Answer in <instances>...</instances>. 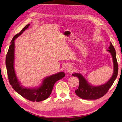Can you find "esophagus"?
I'll list each match as a JSON object with an SVG mask.
<instances>
[{"mask_svg":"<svg viewBox=\"0 0 122 122\" xmlns=\"http://www.w3.org/2000/svg\"><path fill=\"white\" fill-rule=\"evenodd\" d=\"M64 69L66 71H70L71 70V66L70 64H66L65 67H64Z\"/></svg>","mask_w":122,"mask_h":122,"instance_id":"obj_1","label":"esophagus"}]
</instances>
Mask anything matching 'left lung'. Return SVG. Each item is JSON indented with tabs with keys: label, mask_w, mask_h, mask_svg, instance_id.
<instances>
[{
	"label": "left lung",
	"mask_w": 122,
	"mask_h": 122,
	"mask_svg": "<svg viewBox=\"0 0 122 122\" xmlns=\"http://www.w3.org/2000/svg\"><path fill=\"white\" fill-rule=\"evenodd\" d=\"M108 48L107 51L111 54L114 64V71L112 76L106 83L99 86H93L89 83L81 74L77 73H73L72 75L77 77L79 79V88L75 91L76 95L78 97L86 100L97 99L106 94L113 84L117 76L118 66L117 61L115 49L111 42H110V46Z\"/></svg>",
	"instance_id": "8db88e82"
}]
</instances>
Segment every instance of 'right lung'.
Wrapping results in <instances>:
<instances>
[{"label":"right lung","mask_w":122,"mask_h":122,"mask_svg":"<svg viewBox=\"0 0 122 122\" xmlns=\"http://www.w3.org/2000/svg\"><path fill=\"white\" fill-rule=\"evenodd\" d=\"M30 24L25 26L19 33L14 36L10 42L6 57V66L7 72L8 77L10 83L15 91L22 96L23 97L31 102H39L45 100L49 97L55 83L58 80L63 78L65 76L63 72H61L55 74L51 75L45 78L43 80L42 84L39 87L36 88H25L20 85L16 75L14 69V51H15V40L21 35L28 28Z\"/></svg>","instance_id":"right-lung-1"}]
</instances>
